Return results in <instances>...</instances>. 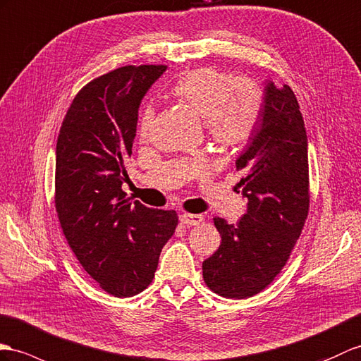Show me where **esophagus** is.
<instances>
[{
  "mask_svg": "<svg viewBox=\"0 0 361 361\" xmlns=\"http://www.w3.org/2000/svg\"><path fill=\"white\" fill-rule=\"evenodd\" d=\"M204 221V217L200 214H190V213H183L180 214V224L183 226H196L199 224H202Z\"/></svg>",
  "mask_w": 361,
  "mask_h": 361,
  "instance_id": "1",
  "label": "esophagus"
}]
</instances>
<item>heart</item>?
I'll list each match as a JSON object with an SVG mask.
<instances>
[{
  "instance_id": "b5f03b06",
  "label": "heart",
  "mask_w": 361,
  "mask_h": 361,
  "mask_svg": "<svg viewBox=\"0 0 361 361\" xmlns=\"http://www.w3.org/2000/svg\"><path fill=\"white\" fill-rule=\"evenodd\" d=\"M171 92L205 121L211 140L222 150L247 145L260 126L263 93L252 81H233L222 70L200 67L183 75ZM153 119L148 105L140 114V136L150 133Z\"/></svg>"
}]
</instances>
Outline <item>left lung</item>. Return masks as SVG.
<instances>
[{"mask_svg":"<svg viewBox=\"0 0 361 361\" xmlns=\"http://www.w3.org/2000/svg\"><path fill=\"white\" fill-rule=\"evenodd\" d=\"M235 169L248 211L235 225L213 219L222 242L202 272L213 293L248 298L283 269L310 211L306 128L289 85L267 82L260 126Z\"/></svg>","mask_w":361,"mask_h":361,"instance_id":"left-lung-1","label":"left lung"}]
</instances>
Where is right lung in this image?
Here are the masks:
<instances>
[{"label":"right lung","mask_w":361,"mask_h":361,"mask_svg":"<svg viewBox=\"0 0 361 361\" xmlns=\"http://www.w3.org/2000/svg\"><path fill=\"white\" fill-rule=\"evenodd\" d=\"M166 66H126L78 92L56 142L55 207L81 267L110 295L133 297L153 282L173 209L131 204L122 191L144 94Z\"/></svg>","instance_id":"add662e5"}]
</instances>
